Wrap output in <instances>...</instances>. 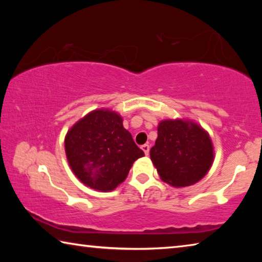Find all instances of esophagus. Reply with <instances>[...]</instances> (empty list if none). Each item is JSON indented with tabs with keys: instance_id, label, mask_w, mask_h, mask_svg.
I'll return each mask as SVG.
<instances>
[{
	"instance_id": "obj_1",
	"label": "esophagus",
	"mask_w": 262,
	"mask_h": 262,
	"mask_svg": "<svg viewBox=\"0 0 262 262\" xmlns=\"http://www.w3.org/2000/svg\"><path fill=\"white\" fill-rule=\"evenodd\" d=\"M141 148H142V150H143L145 155L149 154V150H150V145L149 144H143Z\"/></svg>"
}]
</instances>
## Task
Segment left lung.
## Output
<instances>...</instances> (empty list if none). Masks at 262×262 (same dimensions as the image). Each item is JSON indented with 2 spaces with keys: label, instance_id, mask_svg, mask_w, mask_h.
I'll return each mask as SVG.
<instances>
[{
  "label": "left lung",
  "instance_id": "left-lung-1",
  "mask_svg": "<svg viewBox=\"0 0 262 262\" xmlns=\"http://www.w3.org/2000/svg\"><path fill=\"white\" fill-rule=\"evenodd\" d=\"M150 157L161 179L174 187L201 180L211 166L214 151L209 135L196 123L164 120Z\"/></svg>",
  "mask_w": 262,
  "mask_h": 262
}]
</instances>
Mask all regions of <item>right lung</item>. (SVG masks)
I'll use <instances>...</instances> for the list:
<instances>
[{
    "label": "right lung",
    "instance_id": "add662e5",
    "mask_svg": "<svg viewBox=\"0 0 262 262\" xmlns=\"http://www.w3.org/2000/svg\"><path fill=\"white\" fill-rule=\"evenodd\" d=\"M66 155L75 176L89 187L108 192L126 179L144 152L122 126L120 115L97 110L75 123L64 140Z\"/></svg>",
    "mask_w": 262,
    "mask_h": 262
}]
</instances>
